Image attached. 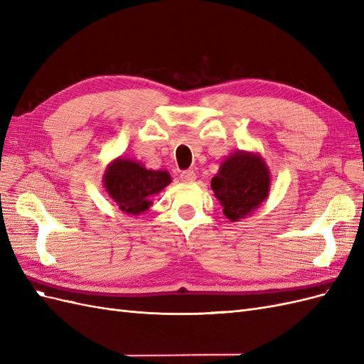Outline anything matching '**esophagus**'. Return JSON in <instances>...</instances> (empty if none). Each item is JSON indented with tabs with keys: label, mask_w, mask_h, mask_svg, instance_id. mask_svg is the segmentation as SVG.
Returning a JSON list of instances; mask_svg holds the SVG:
<instances>
[{
	"label": "esophagus",
	"mask_w": 364,
	"mask_h": 364,
	"mask_svg": "<svg viewBox=\"0 0 364 364\" xmlns=\"http://www.w3.org/2000/svg\"><path fill=\"white\" fill-rule=\"evenodd\" d=\"M181 179L185 182H193L196 181V173L193 170H185L181 173Z\"/></svg>",
	"instance_id": "34e87169"
}]
</instances>
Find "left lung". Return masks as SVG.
<instances>
[{
  "instance_id": "1",
  "label": "left lung",
  "mask_w": 364,
  "mask_h": 364,
  "mask_svg": "<svg viewBox=\"0 0 364 364\" xmlns=\"http://www.w3.org/2000/svg\"><path fill=\"white\" fill-rule=\"evenodd\" d=\"M211 188L223 206V214L230 222H237L267 197L269 168L257 155L235 153L222 164L217 176L211 179Z\"/></svg>"
}]
</instances>
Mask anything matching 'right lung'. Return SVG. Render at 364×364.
Returning a JSON list of instances; mask_svg holds the SVG:
<instances>
[{
  "label": "right lung",
  "mask_w": 364,
  "mask_h": 364,
  "mask_svg": "<svg viewBox=\"0 0 364 364\" xmlns=\"http://www.w3.org/2000/svg\"><path fill=\"white\" fill-rule=\"evenodd\" d=\"M171 182L167 171L146 170L130 159H117L105 174V186L121 211L129 214L144 213L150 197L158 194Z\"/></svg>",
  "instance_id": "1"
}]
</instances>
